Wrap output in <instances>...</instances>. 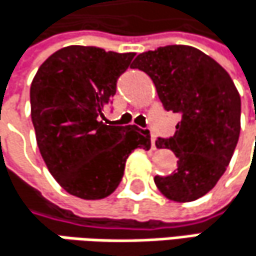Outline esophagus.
Instances as JSON below:
<instances>
[{"label":"esophagus","mask_w":256,"mask_h":256,"mask_svg":"<svg viewBox=\"0 0 256 256\" xmlns=\"http://www.w3.org/2000/svg\"><path fill=\"white\" fill-rule=\"evenodd\" d=\"M152 147L156 148V137L154 136H152Z\"/></svg>","instance_id":"esophagus-1"}]
</instances>
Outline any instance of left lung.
Segmentation results:
<instances>
[{
	"label": "left lung",
	"instance_id": "left-lung-1",
	"mask_svg": "<svg viewBox=\"0 0 256 256\" xmlns=\"http://www.w3.org/2000/svg\"><path fill=\"white\" fill-rule=\"evenodd\" d=\"M132 69L146 72L166 110L181 114L174 137L156 140L174 152L176 171L154 176L174 202H193L226 172L240 134V96L227 70L200 50L166 46L137 56Z\"/></svg>",
	"mask_w": 256,
	"mask_h": 256
}]
</instances>
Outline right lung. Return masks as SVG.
<instances>
[{
    "instance_id": "1",
    "label": "right lung",
    "mask_w": 256,
    "mask_h": 256,
    "mask_svg": "<svg viewBox=\"0 0 256 256\" xmlns=\"http://www.w3.org/2000/svg\"><path fill=\"white\" fill-rule=\"evenodd\" d=\"M134 52L69 46L51 54L30 85V116L50 174L72 196L104 199L119 186L136 148H150V132L98 120Z\"/></svg>"
}]
</instances>
